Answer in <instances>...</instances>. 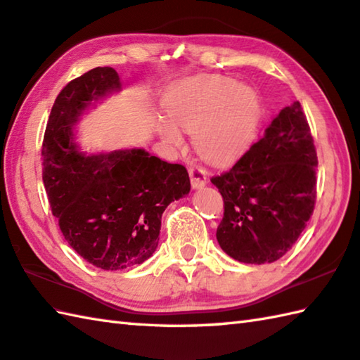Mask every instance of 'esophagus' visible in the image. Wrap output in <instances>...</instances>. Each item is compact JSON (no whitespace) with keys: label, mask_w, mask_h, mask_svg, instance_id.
<instances>
[{"label":"esophagus","mask_w":360,"mask_h":360,"mask_svg":"<svg viewBox=\"0 0 360 360\" xmlns=\"http://www.w3.org/2000/svg\"><path fill=\"white\" fill-rule=\"evenodd\" d=\"M190 174V182H192L193 188H201L206 186L207 182V172L201 167H190L188 168Z\"/></svg>","instance_id":"esophagus-1"}]
</instances>
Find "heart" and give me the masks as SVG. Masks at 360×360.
I'll return each instance as SVG.
<instances>
[{
  "label": "heart",
  "mask_w": 360,
  "mask_h": 360,
  "mask_svg": "<svg viewBox=\"0 0 360 360\" xmlns=\"http://www.w3.org/2000/svg\"><path fill=\"white\" fill-rule=\"evenodd\" d=\"M167 118L156 129L167 145L178 148V127L193 132V145L201 158L221 164L237 158L250 143L260 115L257 91L231 77L204 76L176 87L167 100Z\"/></svg>",
  "instance_id": "1"
}]
</instances>
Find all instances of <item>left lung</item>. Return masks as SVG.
I'll use <instances>...</instances> for the list:
<instances>
[{
  "mask_svg": "<svg viewBox=\"0 0 360 360\" xmlns=\"http://www.w3.org/2000/svg\"><path fill=\"white\" fill-rule=\"evenodd\" d=\"M314 139L300 101L271 120L229 172L210 181L223 196L217 240L243 264H271L298 240L315 198Z\"/></svg>",
  "mask_w": 360,
  "mask_h": 360,
  "instance_id": "8db88e82",
  "label": "left lung"
}]
</instances>
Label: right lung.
<instances>
[{
  "label": "right lung",
  "mask_w": 360,
  "mask_h": 360,
  "mask_svg": "<svg viewBox=\"0 0 360 360\" xmlns=\"http://www.w3.org/2000/svg\"><path fill=\"white\" fill-rule=\"evenodd\" d=\"M120 90L114 68L96 67L60 90L48 118L41 158L53 215L68 245L101 270L145 262L159 243L168 204L190 192L186 167L142 148L82 153L75 128L84 112Z\"/></svg>",
  "instance_id": "add662e5"
}]
</instances>
